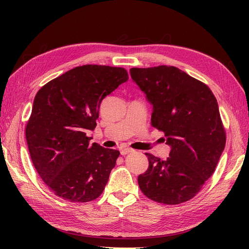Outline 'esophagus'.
Listing matches in <instances>:
<instances>
[{
  "label": "esophagus",
  "instance_id": "34e87169",
  "mask_svg": "<svg viewBox=\"0 0 249 249\" xmlns=\"http://www.w3.org/2000/svg\"><path fill=\"white\" fill-rule=\"evenodd\" d=\"M131 152H134V150L129 149V147H124V149L121 150V154L122 155H127V154H129V153H131Z\"/></svg>",
  "mask_w": 249,
  "mask_h": 249
}]
</instances>
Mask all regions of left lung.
Returning a JSON list of instances; mask_svg holds the SVG:
<instances>
[{
	"label": "left lung",
	"mask_w": 249,
	"mask_h": 249,
	"mask_svg": "<svg viewBox=\"0 0 249 249\" xmlns=\"http://www.w3.org/2000/svg\"><path fill=\"white\" fill-rule=\"evenodd\" d=\"M153 106V127L171 146L166 160L145 153L149 168L138 177L147 198L179 204L194 198L215 171L226 145L218 104L210 88L174 66L130 68Z\"/></svg>",
	"instance_id": "left-lung-1"
}]
</instances>
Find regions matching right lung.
I'll return each instance as SVG.
<instances>
[{
	"mask_svg": "<svg viewBox=\"0 0 249 249\" xmlns=\"http://www.w3.org/2000/svg\"><path fill=\"white\" fill-rule=\"evenodd\" d=\"M128 80L122 67L83 65L46 83L34 98L25 127L31 160L52 193L89 202L104 192L120 155L89 144L102 100Z\"/></svg>",
	"mask_w": 249,
	"mask_h": 249,
	"instance_id": "1",
	"label": "right lung"
}]
</instances>
